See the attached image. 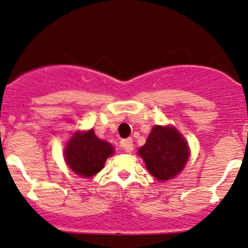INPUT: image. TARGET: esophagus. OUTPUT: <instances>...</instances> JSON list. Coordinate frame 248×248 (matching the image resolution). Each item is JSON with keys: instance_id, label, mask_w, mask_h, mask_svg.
<instances>
[{"instance_id": "1", "label": "esophagus", "mask_w": 248, "mask_h": 248, "mask_svg": "<svg viewBox=\"0 0 248 248\" xmlns=\"http://www.w3.org/2000/svg\"><path fill=\"white\" fill-rule=\"evenodd\" d=\"M121 147L124 148V152L127 153H130L134 148V145H133V140L132 139H124V140L121 141Z\"/></svg>"}]
</instances>
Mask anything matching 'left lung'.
<instances>
[{
    "mask_svg": "<svg viewBox=\"0 0 248 248\" xmlns=\"http://www.w3.org/2000/svg\"><path fill=\"white\" fill-rule=\"evenodd\" d=\"M186 140L174 127L155 126L139 155L156 180H170L180 173L188 160Z\"/></svg>",
    "mask_w": 248,
    "mask_h": 248,
    "instance_id": "8db88e82",
    "label": "left lung"
}]
</instances>
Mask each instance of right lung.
<instances>
[{"mask_svg":"<svg viewBox=\"0 0 248 248\" xmlns=\"http://www.w3.org/2000/svg\"><path fill=\"white\" fill-rule=\"evenodd\" d=\"M114 148L107 141L100 140L94 130L78 132L73 135L64 151V159L73 172L83 178L99 173Z\"/></svg>","mask_w":248,"mask_h":248,"instance_id":"add662e5","label":"right lung"}]
</instances>
